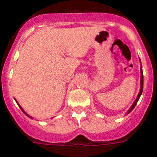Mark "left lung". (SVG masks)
I'll list each match as a JSON object with an SVG mask.
<instances>
[{"mask_svg": "<svg viewBox=\"0 0 157 157\" xmlns=\"http://www.w3.org/2000/svg\"><path fill=\"white\" fill-rule=\"evenodd\" d=\"M139 60H140V59H139ZM140 62H141V61H140ZM140 72H141V78H140V85H141V86H140V90H139V94H138L137 97H136V100H135V101H134V103H133V104H132V106H131L130 109H129V110L127 111V114H128V113H130V112L132 111V110L135 108V107H136V104H137L138 101H139V98H140L141 95H142V90H143V72H142V64H141V67H140Z\"/></svg>", "mask_w": 157, "mask_h": 157, "instance_id": "8db88e82", "label": "left lung"}]
</instances>
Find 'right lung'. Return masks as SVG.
I'll return each instance as SVG.
<instances>
[{
  "label": "right lung",
  "instance_id": "right-lung-1",
  "mask_svg": "<svg viewBox=\"0 0 157 157\" xmlns=\"http://www.w3.org/2000/svg\"><path fill=\"white\" fill-rule=\"evenodd\" d=\"M14 99H15V98H14ZM15 101H16L17 104H18V107H20V109H21V111H22V112H23V113H25V115H26L27 117H30V118H32V119L33 118V117H30L29 115V114H28V113H26V112H25V110H23V108H22V107H21V106H20V105H19V103H18V101H17V100H15Z\"/></svg>",
  "mask_w": 157,
  "mask_h": 157
}]
</instances>
